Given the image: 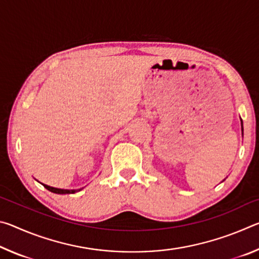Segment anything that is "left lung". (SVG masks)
I'll list each match as a JSON object with an SVG mask.
<instances>
[{
	"mask_svg": "<svg viewBox=\"0 0 259 259\" xmlns=\"http://www.w3.org/2000/svg\"><path fill=\"white\" fill-rule=\"evenodd\" d=\"M241 130H242V134H243V123H242V120H241Z\"/></svg>",
	"mask_w": 259,
	"mask_h": 259,
	"instance_id": "obj_1",
	"label": "left lung"
}]
</instances>
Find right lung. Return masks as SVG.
Returning a JSON list of instances; mask_svg holds the SVG:
<instances>
[{"label":"right lung","instance_id":"right-lung-1","mask_svg":"<svg viewBox=\"0 0 259 259\" xmlns=\"http://www.w3.org/2000/svg\"><path fill=\"white\" fill-rule=\"evenodd\" d=\"M48 191H50L52 193H56V194H73V193H76L78 191H81L82 188H78V190H64V188H56V187H51L48 186L46 184H42Z\"/></svg>","mask_w":259,"mask_h":259}]
</instances>
